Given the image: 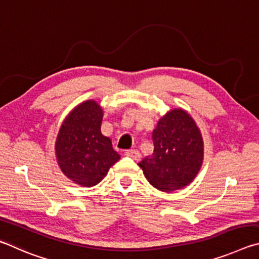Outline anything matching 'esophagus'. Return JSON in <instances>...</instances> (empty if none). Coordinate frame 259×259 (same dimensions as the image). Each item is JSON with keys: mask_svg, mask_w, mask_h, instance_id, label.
<instances>
[{"mask_svg": "<svg viewBox=\"0 0 259 259\" xmlns=\"http://www.w3.org/2000/svg\"><path fill=\"white\" fill-rule=\"evenodd\" d=\"M125 156L132 158L134 160H139L141 158V153L137 149H130V150L125 151Z\"/></svg>", "mask_w": 259, "mask_h": 259, "instance_id": "esophagus-1", "label": "esophagus"}]
</instances>
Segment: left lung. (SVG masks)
I'll use <instances>...</instances> for the list:
<instances>
[{
	"label": "left lung",
	"instance_id": "obj_1",
	"mask_svg": "<svg viewBox=\"0 0 259 259\" xmlns=\"http://www.w3.org/2000/svg\"><path fill=\"white\" fill-rule=\"evenodd\" d=\"M153 153L140 162L152 187L171 192L187 187L202 164L203 142L196 122L182 109H174L152 132Z\"/></svg>",
	"mask_w": 259,
	"mask_h": 259
}]
</instances>
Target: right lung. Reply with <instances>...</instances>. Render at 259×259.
<instances>
[{"label": "right lung", "mask_w": 259, "mask_h": 259, "mask_svg": "<svg viewBox=\"0 0 259 259\" xmlns=\"http://www.w3.org/2000/svg\"><path fill=\"white\" fill-rule=\"evenodd\" d=\"M102 116L97 102H83L68 115L57 138L56 152L61 170L83 187L101 182L120 158L111 140L101 133Z\"/></svg>", "instance_id": "1"}]
</instances>
